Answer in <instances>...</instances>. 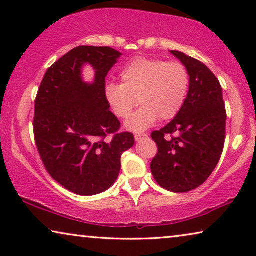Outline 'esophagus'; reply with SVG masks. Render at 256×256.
<instances>
[{
	"mask_svg": "<svg viewBox=\"0 0 256 256\" xmlns=\"http://www.w3.org/2000/svg\"><path fill=\"white\" fill-rule=\"evenodd\" d=\"M134 138H135L136 141H141V140L148 138V135H146V134H135Z\"/></svg>",
	"mask_w": 256,
	"mask_h": 256,
	"instance_id": "1",
	"label": "esophagus"
}]
</instances>
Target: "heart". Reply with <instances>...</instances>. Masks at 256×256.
<instances>
[{
	"instance_id": "obj_1",
	"label": "heart",
	"mask_w": 256,
	"mask_h": 256,
	"mask_svg": "<svg viewBox=\"0 0 256 256\" xmlns=\"http://www.w3.org/2000/svg\"><path fill=\"white\" fill-rule=\"evenodd\" d=\"M190 74L183 62L160 58H135L120 72V85L106 87V99L114 114L128 118L140 102L141 110L127 122L140 132L160 118L166 121L180 113L186 100Z\"/></svg>"
}]
</instances>
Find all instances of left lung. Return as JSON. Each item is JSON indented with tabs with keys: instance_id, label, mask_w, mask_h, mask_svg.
I'll return each mask as SVG.
<instances>
[{
	"instance_id": "obj_1",
	"label": "left lung",
	"mask_w": 256,
	"mask_h": 256,
	"mask_svg": "<svg viewBox=\"0 0 256 256\" xmlns=\"http://www.w3.org/2000/svg\"><path fill=\"white\" fill-rule=\"evenodd\" d=\"M171 54L186 66V100L170 124L152 132L157 154L150 169L157 184L184 194L204 184L222 157L226 108L219 80L205 64L180 51Z\"/></svg>"
}]
</instances>
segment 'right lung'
Listing matches in <instances>:
<instances>
[{
  "label": "right lung",
  "instance_id": "right-lung-1",
  "mask_svg": "<svg viewBox=\"0 0 256 256\" xmlns=\"http://www.w3.org/2000/svg\"><path fill=\"white\" fill-rule=\"evenodd\" d=\"M121 54L110 46H76L48 68L34 100V135L48 174L80 196L110 188L121 169V155L134 135L120 132L106 99V76ZM96 68L86 84L80 70Z\"/></svg>",
  "mask_w": 256,
  "mask_h": 256
}]
</instances>
